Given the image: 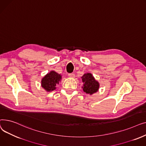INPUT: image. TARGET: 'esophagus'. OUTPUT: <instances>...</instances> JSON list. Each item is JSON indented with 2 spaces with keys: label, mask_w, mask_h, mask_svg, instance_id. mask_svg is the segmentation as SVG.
Wrapping results in <instances>:
<instances>
[{
  "label": "esophagus",
  "mask_w": 146,
  "mask_h": 146,
  "mask_svg": "<svg viewBox=\"0 0 146 146\" xmlns=\"http://www.w3.org/2000/svg\"><path fill=\"white\" fill-rule=\"evenodd\" d=\"M68 76H69V77L72 78H74L75 77V74L74 73H68Z\"/></svg>",
  "instance_id": "esophagus-1"
}]
</instances>
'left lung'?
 Wrapping results in <instances>:
<instances>
[{
    "instance_id": "1",
    "label": "left lung",
    "mask_w": 146,
    "mask_h": 146,
    "mask_svg": "<svg viewBox=\"0 0 146 146\" xmlns=\"http://www.w3.org/2000/svg\"><path fill=\"white\" fill-rule=\"evenodd\" d=\"M83 86H82L83 91L86 94L92 95L96 93L99 88V83L95 80L91 73H88L84 74L82 77Z\"/></svg>"
}]
</instances>
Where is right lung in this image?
<instances>
[{
  "mask_svg": "<svg viewBox=\"0 0 146 146\" xmlns=\"http://www.w3.org/2000/svg\"><path fill=\"white\" fill-rule=\"evenodd\" d=\"M61 79V76L55 71H51L41 80V86L47 92H51L56 89L57 84Z\"/></svg>",
  "mask_w": 146,
  "mask_h": 146,
  "instance_id": "1",
  "label": "right lung"
}]
</instances>
